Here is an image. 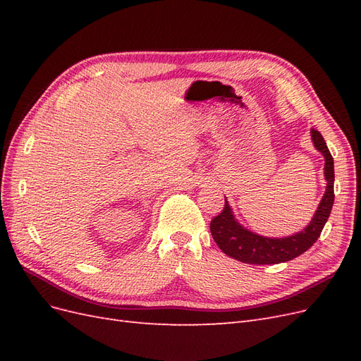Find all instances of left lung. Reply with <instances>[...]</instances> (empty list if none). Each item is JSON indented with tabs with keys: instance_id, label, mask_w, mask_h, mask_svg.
Segmentation results:
<instances>
[{
	"instance_id": "left-lung-1",
	"label": "left lung",
	"mask_w": 361,
	"mask_h": 361,
	"mask_svg": "<svg viewBox=\"0 0 361 361\" xmlns=\"http://www.w3.org/2000/svg\"><path fill=\"white\" fill-rule=\"evenodd\" d=\"M312 141L314 147L324 155V176L326 188L324 197L316 209L312 221L304 231L286 238H267L247 231L236 221L226 199L224 209L211 221V233L223 253L244 264L274 265L288 262L307 251L319 238L322 228L329 220L334 203V161L319 130L312 129Z\"/></svg>"
}]
</instances>
